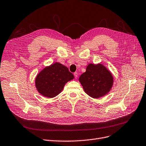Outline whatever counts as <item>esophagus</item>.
<instances>
[{"instance_id": "obj_1", "label": "esophagus", "mask_w": 146, "mask_h": 146, "mask_svg": "<svg viewBox=\"0 0 146 146\" xmlns=\"http://www.w3.org/2000/svg\"><path fill=\"white\" fill-rule=\"evenodd\" d=\"M74 76L75 79H77V78H78V73L77 72L74 73Z\"/></svg>"}]
</instances>
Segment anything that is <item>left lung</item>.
Returning a JSON list of instances; mask_svg holds the SVG:
<instances>
[{"instance_id": "1", "label": "left lung", "mask_w": 146, "mask_h": 146, "mask_svg": "<svg viewBox=\"0 0 146 146\" xmlns=\"http://www.w3.org/2000/svg\"><path fill=\"white\" fill-rule=\"evenodd\" d=\"M79 80L85 92L93 98L102 97L108 94L113 85V76L103 64H90Z\"/></svg>"}]
</instances>
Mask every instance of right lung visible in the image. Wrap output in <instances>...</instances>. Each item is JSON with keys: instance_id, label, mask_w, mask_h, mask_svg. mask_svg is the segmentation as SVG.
<instances>
[{"instance_id": "add662e5", "label": "right lung", "mask_w": 146, "mask_h": 146, "mask_svg": "<svg viewBox=\"0 0 146 146\" xmlns=\"http://www.w3.org/2000/svg\"><path fill=\"white\" fill-rule=\"evenodd\" d=\"M73 79V74L66 66L56 62L45 67L37 74L35 86L42 96L51 98L57 96L67 82Z\"/></svg>"}]
</instances>
